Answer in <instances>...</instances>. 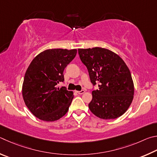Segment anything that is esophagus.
Segmentation results:
<instances>
[{"instance_id": "1", "label": "esophagus", "mask_w": 157, "mask_h": 157, "mask_svg": "<svg viewBox=\"0 0 157 157\" xmlns=\"http://www.w3.org/2000/svg\"><path fill=\"white\" fill-rule=\"evenodd\" d=\"M76 92L78 93V94H83V93H85V91L84 90H81V91H76Z\"/></svg>"}]
</instances>
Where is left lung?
<instances>
[{"instance_id":"left-lung-1","label":"left lung","mask_w":157,"mask_h":157,"mask_svg":"<svg viewBox=\"0 0 157 157\" xmlns=\"http://www.w3.org/2000/svg\"><path fill=\"white\" fill-rule=\"evenodd\" d=\"M82 63L86 66L93 86L89 108L103 119H114L127 111L134 96L130 70L119 55L101 48L78 49Z\"/></svg>"}]
</instances>
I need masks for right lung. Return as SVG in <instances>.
Wrapping results in <instances>:
<instances>
[{
    "mask_svg": "<svg viewBox=\"0 0 157 157\" xmlns=\"http://www.w3.org/2000/svg\"><path fill=\"white\" fill-rule=\"evenodd\" d=\"M76 49H47L37 55L25 74L23 97L26 106L36 117L45 121L59 120L67 113L74 98L65 87L63 71L76 54Z\"/></svg>",
    "mask_w": 157,
    "mask_h": 157,
    "instance_id": "obj_1",
    "label": "right lung"
}]
</instances>
